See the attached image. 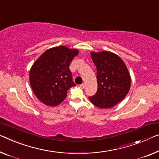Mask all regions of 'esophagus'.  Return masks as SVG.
I'll return each mask as SVG.
<instances>
[{"label": "esophagus", "mask_w": 159, "mask_h": 159, "mask_svg": "<svg viewBox=\"0 0 159 159\" xmlns=\"http://www.w3.org/2000/svg\"><path fill=\"white\" fill-rule=\"evenodd\" d=\"M80 87H81L82 89H84V88L85 87V84H84V83H82V84H80Z\"/></svg>", "instance_id": "34e87169"}]
</instances>
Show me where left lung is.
Returning <instances> with one entry per match:
<instances>
[{"label": "left lung", "instance_id": "8db88e82", "mask_svg": "<svg viewBox=\"0 0 159 159\" xmlns=\"http://www.w3.org/2000/svg\"><path fill=\"white\" fill-rule=\"evenodd\" d=\"M97 67L98 89L89 101L99 109L115 106L126 96L131 87V76L121 58L109 51L91 52Z\"/></svg>", "mask_w": 159, "mask_h": 159}]
</instances>
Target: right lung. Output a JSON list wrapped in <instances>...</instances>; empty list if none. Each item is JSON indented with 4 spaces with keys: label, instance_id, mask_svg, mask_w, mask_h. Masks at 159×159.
Returning a JSON list of instances; mask_svg holds the SVG:
<instances>
[{
    "label": "right lung",
    "instance_id": "obj_1",
    "mask_svg": "<svg viewBox=\"0 0 159 159\" xmlns=\"http://www.w3.org/2000/svg\"><path fill=\"white\" fill-rule=\"evenodd\" d=\"M78 53L77 49L54 47L48 49L32 65L30 86L43 104L50 107L60 104L67 97V90L76 85L69 67Z\"/></svg>",
    "mask_w": 159,
    "mask_h": 159
}]
</instances>
